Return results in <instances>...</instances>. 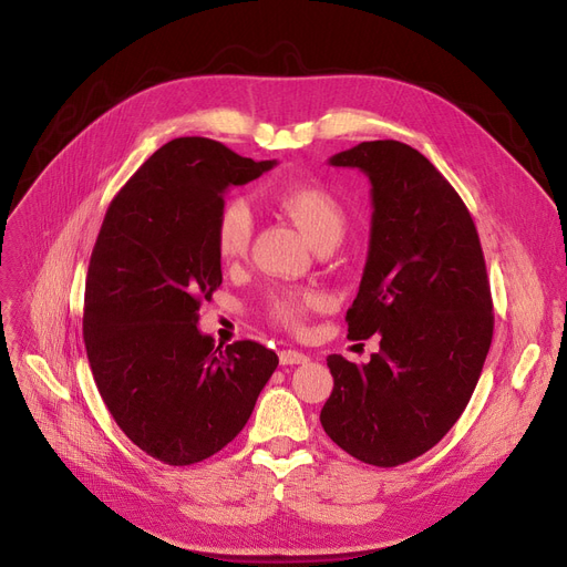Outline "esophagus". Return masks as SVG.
I'll return each instance as SVG.
<instances>
[{"instance_id": "34e87169", "label": "esophagus", "mask_w": 567, "mask_h": 567, "mask_svg": "<svg viewBox=\"0 0 567 567\" xmlns=\"http://www.w3.org/2000/svg\"><path fill=\"white\" fill-rule=\"evenodd\" d=\"M310 359L303 353V351H296V349H282L280 351V363L282 365H301V363H308Z\"/></svg>"}]
</instances>
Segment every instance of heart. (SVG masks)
<instances>
[{
  "label": "heart",
  "mask_w": 567,
  "mask_h": 567,
  "mask_svg": "<svg viewBox=\"0 0 567 567\" xmlns=\"http://www.w3.org/2000/svg\"><path fill=\"white\" fill-rule=\"evenodd\" d=\"M278 212L285 214L303 231L312 248L336 246L347 227V214L340 199L321 186L287 184L271 193ZM255 229L252 208L244 197H229L214 223L216 255L231 264L246 257ZM315 299L301 293H274L266 303V315L287 329H299L306 319V310Z\"/></svg>",
  "instance_id": "heart-1"
}]
</instances>
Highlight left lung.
<instances>
[{"instance_id":"left-lung-1","label":"left lung","mask_w":567,"mask_h":567,"mask_svg":"<svg viewBox=\"0 0 567 567\" xmlns=\"http://www.w3.org/2000/svg\"><path fill=\"white\" fill-rule=\"evenodd\" d=\"M331 165L372 184L370 250L347 326L351 340H381L365 365L329 355L333 393L319 421L351 457L391 468L449 434L475 391L494 333L487 266L466 204L413 146L361 142Z\"/></svg>"}]
</instances>
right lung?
Segmentation results:
<instances>
[{"label": "right lung", "instance_id": "right-lung-1", "mask_svg": "<svg viewBox=\"0 0 567 567\" xmlns=\"http://www.w3.org/2000/svg\"><path fill=\"white\" fill-rule=\"evenodd\" d=\"M274 165L216 140L176 137L105 212L84 285L86 359L116 425L163 464L223 451L278 368L259 342L223 349L197 331L202 301L223 282L214 248L223 193Z\"/></svg>", "mask_w": 567, "mask_h": 567}]
</instances>
